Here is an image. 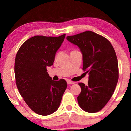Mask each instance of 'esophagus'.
Returning <instances> with one entry per match:
<instances>
[{
    "instance_id": "obj_1",
    "label": "esophagus",
    "mask_w": 131,
    "mask_h": 131,
    "mask_svg": "<svg viewBox=\"0 0 131 131\" xmlns=\"http://www.w3.org/2000/svg\"><path fill=\"white\" fill-rule=\"evenodd\" d=\"M67 83L69 84H73L75 83V82L71 81V80H67Z\"/></svg>"
}]
</instances>
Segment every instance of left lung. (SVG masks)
Wrapping results in <instances>:
<instances>
[{
	"mask_svg": "<svg viewBox=\"0 0 131 131\" xmlns=\"http://www.w3.org/2000/svg\"><path fill=\"white\" fill-rule=\"evenodd\" d=\"M77 45L83 54V70L89 74L88 85L79 83L81 91L77 97L82 109L96 113L105 107L112 97L118 80V65L112 44L91 31L66 37Z\"/></svg>",
	"mask_w": 131,
	"mask_h": 131,
	"instance_id": "left-lung-1",
	"label": "left lung"
}]
</instances>
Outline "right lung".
I'll list each match as a JSON object with an SVG mask.
<instances>
[{"instance_id": "add662e5", "label": "right lung", "mask_w": 131, "mask_h": 131, "mask_svg": "<svg viewBox=\"0 0 131 131\" xmlns=\"http://www.w3.org/2000/svg\"><path fill=\"white\" fill-rule=\"evenodd\" d=\"M65 36H35L22 44L15 57L18 90L29 107L41 116L50 115L58 108L67 87L65 80H52L46 68L54 63Z\"/></svg>"}]
</instances>
